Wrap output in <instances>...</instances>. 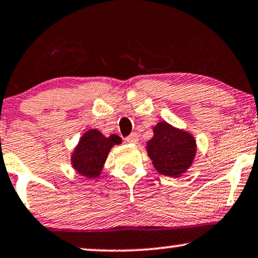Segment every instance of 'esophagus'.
Segmentation results:
<instances>
[{"label": "esophagus", "instance_id": "esophagus-1", "mask_svg": "<svg viewBox=\"0 0 258 258\" xmlns=\"http://www.w3.org/2000/svg\"><path fill=\"white\" fill-rule=\"evenodd\" d=\"M125 140H126L127 143H130V144H137V143H138L139 138H138V135H137V133H132V135L127 137Z\"/></svg>", "mask_w": 258, "mask_h": 258}]
</instances>
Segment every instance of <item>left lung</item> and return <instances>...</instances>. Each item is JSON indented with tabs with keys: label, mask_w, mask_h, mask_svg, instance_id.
<instances>
[{
	"label": "left lung",
	"mask_w": 258,
	"mask_h": 258,
	"mask_svg": "<svg viewBox=\"0 0 258 258\" xmlns=\"http://www.w3.org/2000/svg\"><path fill=\"white\" fill-rule=\"evenodd\" d=\"M153 137L146 143V151L158 172L167 177H180L190 169L197 153L195 137L166 121L152 128Z\"/></svg>",
	"instance_id": "left-lung-1"
}]
</instances>
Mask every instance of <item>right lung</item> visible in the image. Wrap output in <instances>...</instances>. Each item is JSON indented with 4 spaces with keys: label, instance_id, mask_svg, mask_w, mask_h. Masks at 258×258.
<instances>
[{
    "label": "right lung",
    "instance_id": "1",
    "mask_svg": "<svg viewBox=\"0 0 258 258\" xmlns=\"http://www.w3.org/2000/svg\"><path fill=\"white\" fill-rule=\"evenodd\" d=\"M121 144L116 135L106 137L97 128H89L81 136L71 154V164L75 172L93 179L100 176L108 153L114 145Z\"/></svg>",
    "mask_w": 258,
    "mask_h": 258
}]
</instances>
